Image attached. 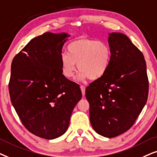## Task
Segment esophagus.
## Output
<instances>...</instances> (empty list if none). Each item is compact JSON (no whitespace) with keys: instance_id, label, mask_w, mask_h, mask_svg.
Segmentation results:
<instances>
[{"instance_id":"esophagus-1","label":"esophagus","mask_w":157,"mask_h":157,"mask_svg":"<svg viewBox=\"0 0 157 157\" xmlns=\"http://www.w3.org/2000/svg\"><path fill=\"white\" fill-rule=\"evenodd\" d=\"M80 89H81V91H82V94L83 96H85V87L84 85H80Z\"/></svg>"}]
</instances>
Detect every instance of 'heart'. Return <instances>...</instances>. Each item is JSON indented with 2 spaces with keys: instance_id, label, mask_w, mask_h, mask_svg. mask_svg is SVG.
<instances>
[{
  "instance_id": "heart-1",
  "label": "heart",
  "mask_w": 157,
  "mask_h": 157,
  "mask_svg": "<svg viewBox=\"0 0 157 157\" xmlns=\"http://www.w3.org/2000/svg\"><path fill=\"white\" fill-rule=\"evenodd\" d=\"M67 49L69 54L60 57L62 72L67 78L74 77L77 63L80 80H98L110 67L112 51L105 41L80 37L72 41Z\"/></svg>"
}]
</instances>
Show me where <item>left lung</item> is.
<instances>
[{"label":"left lung","instance_id":"obj_1","mask_svg":"<svg viewBox=\"0 0 157 157\" xmlns=\"http://www.w3.org/2000/svg\"><path fill=\"white\" fill-rule=\"evenodd\" d=\"M112 60L107 72L90 84L85 96L94 130L113 138L133 126L147 101L149 80L141 52L122 33H109Z\"/></svg>","mask_w":157,"mask_h":157}]
</instances>
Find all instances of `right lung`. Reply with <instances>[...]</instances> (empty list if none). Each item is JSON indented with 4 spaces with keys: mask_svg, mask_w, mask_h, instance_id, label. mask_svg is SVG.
<instances>
[{
    "mask_svg": "<svg viewBox=\"0 0 157 157\" xmlns=\"http://www.w3.org/2000/svg\"><path fill=\"white\" fill-rule=\"evenodd\" d=\"M70 36L44 33L31 39L12 61L8 85L12 105L25 128L43 139L66 132L82 98L79 85L62 72V49Z\"/></svg>",
    "mask_w": 157,
    "mask_h": 157,
    "instance_id": "1",
    "label": "right lung"
}]
</instances>
